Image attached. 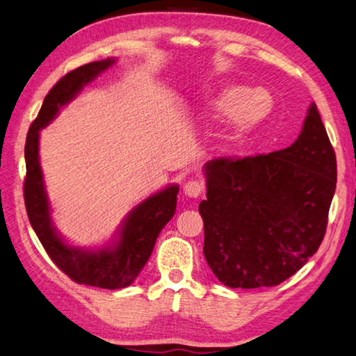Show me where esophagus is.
<instances>
[{"instance_id": "esophagus-1", "label": "esophagus", "mask_w": 356, "mask_h": 356, "mask_svg": "<svg viewBox=\"0 0 356 356\" xmlns=\"http://www.w3.org/2000/svg\"><path fill=\"white\" fill-rule=\"evenodd\" d=\"M203 193V184L198 180H189L185 184L184 186V194L186 197H191V198H197Z\"/></svg>"}]
</instances>
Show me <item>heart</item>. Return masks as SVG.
Returning a JSON list of instances; mask_svg holds the SVG:
<instances>
[{"instance_id":"b5f03b06","label":"heart","mask_w":356,"mask_h":356,"mask_svg":"<svg viewBox=\"0 0 356 356\" xmlns=\"http://www.w3.org/2000/svg\"><path fill=\"white\" fill-rule=\"evenodd\" d=\"M213 111L229 115L232 131L226 136V148H234L245 139L247 134L267 117L271 102L262 90H250L245 86H229L209 102Z\"/></svg>"}]
</instances>
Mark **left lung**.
I'll return each instance as SVG.
<instances>
[{
	"label": "left lung",
	"instance_id": "8db88e82",
	"mask_svg": "<svg viewBox=\"0 0 356 356\" xmlns=\"http://www.w3.org/2000/svg\"><path fill=\"white\" fill-rule=\"evenodd\" d=\"M203 253L230 288L275 286L318 250L337 186L335 152L316 104L299 138L270 154L206 162Z\"/></svg>",
	"mask_w": 356,
	"mask_h": 356
}]
</instances>
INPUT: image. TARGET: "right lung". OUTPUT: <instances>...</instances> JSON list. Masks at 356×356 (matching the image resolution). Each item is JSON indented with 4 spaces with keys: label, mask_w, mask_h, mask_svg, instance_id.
<instances>
[{
    "label": "right lung",
    "mask_w": 356,
    "mask_h": 356,
    "mask_svg": "<svg viewBox=\"0 0 356 356\" xmlns=\"http://www.w3.org/2000/svg\"><path fill=\"white\" fill-rule=\"evenodd\" d=\"M115 63V59L90 62L63 76L47 94L36 120L31 122L26 140L27 176L24 200L39 241L49 258L74 282L118 290L138 277L153 252L163 226L172 218L177 206L179 186L171 185L135 206L124 218L117 241L95 250L68 245L57 234L49 216V202L39 163V131L51 122L62 106L68 104L85 85Z\"/></svg>",
    "instance_id": "1"
}]
</instances>
